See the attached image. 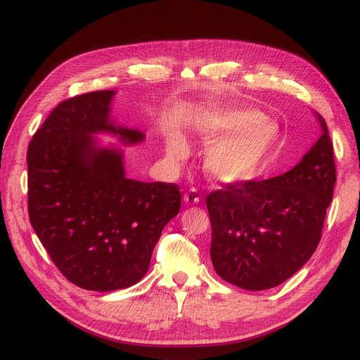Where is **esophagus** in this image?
Masks as SVG:
<instances>
[{"mask_svg":"<svg viewBox=\"0 0 360 360\" xmlns=\"http://www.w3.org/2000/svg\"><path fill=\"white\" fill-rule=\"evenodd\" d=\"M185 201H186L188 205H197L198 201H200V192H198V189H195V188L189 189L186 194H185Z\"/></svg>","mask_w":360,"mask_h":360,"instance_id":"1","label":"esophagus"}]
</instances>
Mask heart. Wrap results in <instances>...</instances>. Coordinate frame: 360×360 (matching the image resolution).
<instances>
[{"label": "heart", "mask_w": 360, "mask_h": 360, "mask_svg": "<svg viewBox=\"0 0 360 360\" xmlns=\"http://www.w3.org/2000/svg\"><path fill=\"white\" fill-rule=\"evenodd\" d=\"M203 137L214 143L207 153L209 171L221 181L243 183L257 177L275 129L258 111L231 108L209 116ZM169 153L180 159L186 146L179 139L172 140Z\"/></svg>", "instance_id": "heart-1"}]
</instances>
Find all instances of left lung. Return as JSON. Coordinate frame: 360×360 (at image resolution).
I'll return each instance as SVG.
<instances>
[{
	"label": "left lung",
	"mask_w": 360,
	"mask_h": 360,
	"mask_svg": "<svg viewBox=\"0 0 360 360\" xmlns=\"http://www.w3.org/2000/svg\"><path fill=\"white\" fill-rule=\"evenodd\" d=\"M319 122L322 136L293 169L226 183L206 197L210 259L224 281L252 292L276 287L316 250L336 183L333 142Z\"/></svg>",
	"instance_id": "obj_1"
}]
</instances>
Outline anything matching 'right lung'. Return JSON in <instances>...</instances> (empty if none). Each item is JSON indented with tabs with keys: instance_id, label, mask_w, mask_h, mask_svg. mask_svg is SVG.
I'll return each mask as SVG.
<instances>
[{
	"instance_id": "1",
	"label": "right lung",
	"mask_w": 360,
	"mask_h": 360,
	"mask_svg": "<svg viewBox=\"0 0 360 360\" xmlns=\"http://www.w3.org/2000/svg\"><path fill=\"white\" fill-rule=\"evenodd\" d=\"M112 94L93 91L58 103L27 151L32 227L60 274L94 292L127 288L145 276L181 203L175 183L127 179L122 153L96 146L98 131L127 143L145 137L110 124Z\"/></svg>"
}]
</instances>
